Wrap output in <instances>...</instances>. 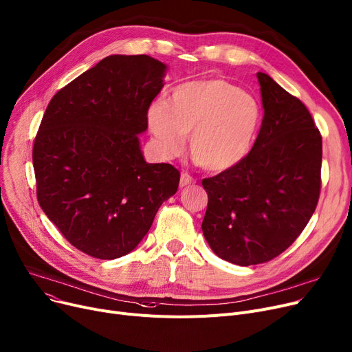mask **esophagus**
<instances>
[{"label":"esophagus","mask_w":352,"mask_h":352,"mask_svg":"<svg viewBox=\"0 0 352 352\" xmlns=\"http://www.w3.org/2000/svg\"><path fill=\"white\" fill-rule=\"evenodd\" d=\"M195 182V179L191 177V175H188L187 173H182L181 174V178H179V187L182 188V187H187V186H191V184H194Z\"/></svg>","instance_id":"34e87169"}]
</instances>
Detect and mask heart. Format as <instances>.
I'll use <instances>...</instances> for the list:
<instances>
[{
  "label": "heart",
  "instance_id": "b5f03b06",
  "mask_svg": "<svg viewBox=\"0 0 352 352\" xmlns=\"http://www.w3.org/2000/svg\"><path fill=\"white\" fill-rule=\"evenodd\" d=\"M146 118L161 157H177L190 134L195 161L208 171L223 173L250 154L263 111L248 92L211 78L177 85L168 104L154 101Z\"/></svg>",
  "mask_w": 352,
  "mask_h": 352
}]
</instances>
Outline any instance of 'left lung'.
Returning <instances> with one entry per match:
<instances>
[{"instance_id": "left-lung-1", "label": "left lung", "mask_w": 352, "mask_h": 352, "mask_svg": "<svg viewBox=\"0 0 352 352\" xmlns=\"http://www.w3.org/2000/svg\"><path fill=\"white\" fill-rule=\"evenodd\" d=\"M264 118L247 158L202 179L208 194L202 232L223 260L247 267L285 251L316 211L322 138L307 107L258 72Z\"/></svg>"}]
</instances>
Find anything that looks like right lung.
Returning <instances> with one entry per match:
<instances>
[{
	"instance_id": "right-lung-1",
	"label": "right lung",
	"mask_w": 352,
	"mask_h": 352,
	"mask_svg": "<svg viewBox=\"0 0 352 352\" xmlns=\"http://www.w3.org/2000/svg\"><path fill=\"white\" fill-rule=\"evenodd\" d=\"M166 69L150 55L105 57L52 97L35 137L43 211L69 244L100 260L131 252L178 190V170L148 164L140 145Z\"/></svg>"
}]
</instances>
